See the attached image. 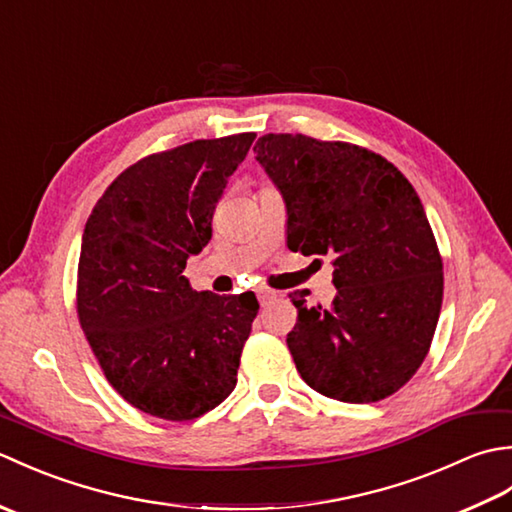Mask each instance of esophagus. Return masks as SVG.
Masks as SVG:
<instances>
[{
  "label": "esophagus",
  "instance_id": "1",
  "mask_svg": "<svg viewBox=\"0 0 512 512\" xmlns=\"http://www.w3.org/2000/svg\"><path fill=\"white\" fill-rule=\"evenodd\" d=\"M257 297H259V303H262V306H266V303H268L270 299L277 297V292L270 290V288H259V290H257Z\"/></svg>",
  "mask_w": 512,
  "mask_h": 512
}]
</instances>
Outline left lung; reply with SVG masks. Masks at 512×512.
I'll list each match as a JSON object with an SVG mask.
<instances>
[{
  "label": "left lung",
  "instance_id": "obj_1",
  "mask_svg": "<svg viewBox=\"0 0 512 512\" xmlns=\"http://www.w3.org/2000/svg\"><path fill=\"white\" fill-rule=\"evenodd\" d=\"M259 165L286 202L288 248L332 255L336 297L299 310L297 372L319 394L378 402L409 383L436 334L442 257L416 189L387 158L343 140L266 134Z\"/></svg>",
  "mask_w": 512,
  "mask_h": 512
}]
</instances>
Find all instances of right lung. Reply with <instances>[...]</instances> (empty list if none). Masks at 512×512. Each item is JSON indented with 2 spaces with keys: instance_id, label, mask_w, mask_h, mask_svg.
Here are the masks:
<instances>
[{
  "instance_id": "add662e5",
  "label": "right lung",
  "mask_w": 512,
  "mask_h": 512,
  "mask_svg": "<svg viewBox=\"0 0 512 512\" xmlns=\"http://www.w3.org/2000/svg\"><path fill=\"white\" fill-rule=\"evenodd\" d=\"M255 136L140 158L85 224L76 314L107 383L149 416L200 418L235 389L257 297L198 292L182 270L209 244L215 204Z\"/></svg>"
}]
</instances>
